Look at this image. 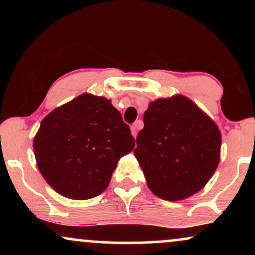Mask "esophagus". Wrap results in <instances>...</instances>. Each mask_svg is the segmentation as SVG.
Masks as SVG:
<instances>
[{"label":"esophagus","mask_w":255,"mask_h":255,"mask_svg":"<svg viewBox=\"0 0 255 255\" xmlns=\"http://www.w3.org/2000/svg\"><path fill=\"white\" fill-rule=\"evenodd\" d=\"M141 126H142V121H141V120H137V121H135L133 125H131L130 130H131V134H133L134 137L136 136L137 130H139L140 128H141Z\"/></svg>","instance_id":"esophagus-1"}]
</instances>
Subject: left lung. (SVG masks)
<instances>
[{"mask_svg":"<svg viewBox=\"0 0 255 255\" xmlns=\"http://www.w3.org/2000/svg\"><path fill=\"white\" fill-rule=\"evenodd\" d=\"M221 142L217 125L177 95L148 105L134 154L153 194L176 201L199 192L212 177Z\"/></svg>","mask_w":255,"mask_h":255,"instance_id":"8db88e82","label":"left lung"}]
</instances>
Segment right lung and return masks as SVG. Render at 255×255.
<instances>
[{"label": "right lung", "mask_w": 255, "mask_h": 255, "mask_svg": "<svg viewBox=\"0 0 255 255\" xmlns=\"http://www.w3.org/2000/svg\"><path fill=\"white\" fill-rule=\"evenodd\" d=\"M135 146L109 99L84 93L40 124L33 150L40 174L63 197L86 200L109 186L120 158Z\"/></svg>", "instance_id": "right-lung-1"}]
</instances>
